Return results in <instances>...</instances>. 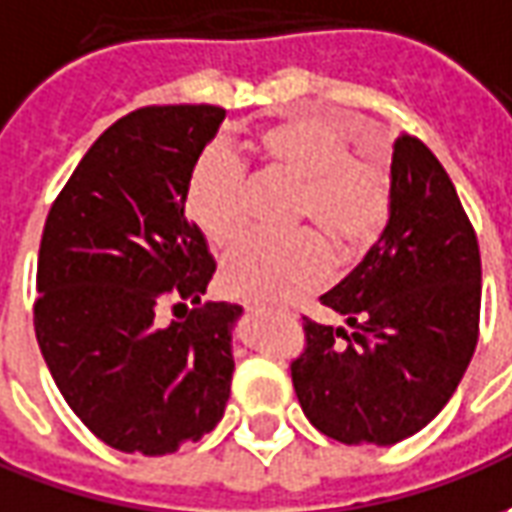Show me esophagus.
I'll return each mask as SVG.
<instances>
[{"mask_svg":"<svg viewBox=\"0 0 512 512\" xmlns=\"http://www.w3.org/2000/svg\"><path fill=\"white\" fill-rule=\"evenodd\" d=\"M244 310H246V313H249V316H260V313H266V307L255 305V302H246Z\"/></svg>","mask_w":512,"mask_h":512,"instance_id":"34e87169","label":"esophagus"}]
</instances>
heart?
<instances>
[{
  "label": "heart",
  "instance_id": "heart-1",
  "mask_svg": "<svg viewBox=\"0 0 512 512\" xmlns=\"http://www.w3.org/2000/svg\"><path fill=\"white\" fill-rule=\"evenodd\" d=\"M257 163L299 185L288 238H252L224 263V291L249 302H293L318 288L338 260L363 257L391 221L388 171L357 157L349 135L321 116H288L249 141ZM185 210L213 249H232L246 232V182L227 152L199 157L185 182Z\"/></svg>",
  "mask_w": 512,
  "mask_h": 512
}]
</instances>
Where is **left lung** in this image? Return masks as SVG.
Here are the masks:
<instances>
[{
  "label": "left lung",
  "instance_id": "left-lung-1",
  "mask_svg": "<svg viewBox=\"0 0 512 512\" xmlns=\"http://www.w3.org/2000/svg\"><path fill=\"white\" fill-rule=\"evenodd\" d=\"M393 207L363 263L321 296L352 332L305 316L291 363L310 424L341 443L391 446L452 399L480 335V244L449 174L413 135L393 144Z\"/></svg>",
  "mask_w": 512,
  "mask_h": 512
}]
</instances>
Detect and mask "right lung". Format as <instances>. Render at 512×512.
Wrapping results in <instances>:
<instances>
[{"instance_id":"1","label":"right lung","mask_w":512,"mask_h":512,"mask_svg":"<svg viewBox=\"0 0 512 512\" xmlns=\"http://www.w3.org/2000/svg\"><path fill=\"white\" fill-rule=\"evenodd\" d=\"M152 105L107 127L49 210L32 324L52 380L99 441L171 455L224 416L244 307L202 302L216 260L185 182L224 121Z\"/></svg>"}]
</instances>
